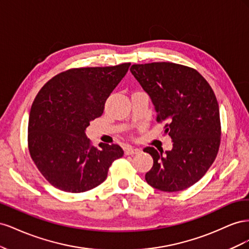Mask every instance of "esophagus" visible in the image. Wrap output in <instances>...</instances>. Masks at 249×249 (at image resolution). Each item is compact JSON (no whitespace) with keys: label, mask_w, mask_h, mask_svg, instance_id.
Masks as SVG:
<instances>
[{"label":"esophagus","mask_w":249,"mask_h":249,"mask_svg":"<svg viewBox=\"0 0 249 249\" xmlns=\"http://www.w3.org/2000/svg\"><path fill=\"white\" fill-rule=\"evenodd\" d=\"M140 153V149L136 147H132V146H125L124 147V154L125 155H134V154H138Z\"/></svg>","instance_id":"esophagus-1"}]
</instances>
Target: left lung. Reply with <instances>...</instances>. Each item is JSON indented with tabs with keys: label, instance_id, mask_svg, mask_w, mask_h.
Listing matches in <instances>:
<instances>
[{
	"label": "left lung",
	"instance_id": "8db88e82",
	"mask_svg": "<svg viewBox=\"0 0 249 249\" xmlns=\"http://www.w3.org/2000/svg\"><path fill=\"white\" fill-rule=\"evenodd\" d=\"M130 71L173 143L165 154L152 146L143 149L154 159L146 182L164 192L185 190L206 175L219 150L221 124L213 89L196 70L177 63L134 64Z\"/></svg>",
	"mask_w": 249,
	"mask_h": 249
}]
</instances>
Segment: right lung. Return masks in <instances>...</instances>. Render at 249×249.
<instances>
[{"label": "right lung", "instance_id": "add662e5", "mask_svg": "<svg viewBox=\"0 0 249 249\" xmlns=\"http://www.w3.org/2000/svg\"><path fill=\"white\" fill-rule=\"evenodd\" d=\"M130 65L71 69L52 78L37 93L29 116L28 147L52 186L71 193L91 190L124 156L117 144L94 147L85 130L103 114L108 96Z\"/></svg>", "mask_w": 249, "mask_h": 249}]
</instances>
